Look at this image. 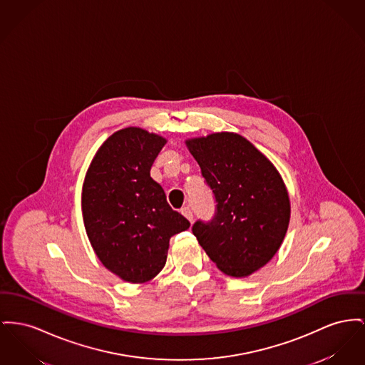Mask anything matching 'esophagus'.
<instances>
[{"label": "esophagus", "instance_id": "esophagus-1", "mask_svg": "<svg viewBox=\"0 0 365 365\" xmlns=\"http://www.w3.org/2000/svg\"><path fill=\"white\" fill-rule=\"evenodd\" d=\"M182 215L189 220V222H193V212H192V210L189 208V207H185V208H182Z\"/></svg>", "mask_w": 365, "mask_h": 365}]
</instances>
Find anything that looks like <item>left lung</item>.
Segmentation results:
<instances>
[{
  "instance_id": "8db88e82",
  "label": "left lung",
  "mask_w": 365,
  "mask_h": 365,
  "mask_svg": "<svg viewBox=\"0 0 365 365\" xmlns=\"http://www.w3.org/2000/svg\"><path fill=\"white\" fill-rule=\"evenodd\" d=\"M216 202L210 222L197 220L193 235L227 276L247 277L279 251L291 205L276 167L233 132L186 140Z\"/></svg>"
}]
</instances>
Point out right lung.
Listing matches in <instances>:
<instances>
[{
  "instance_id": "obj_1",
  "label": "right lung",
  "mask_w": 365,
  "mask_h": 365,
  "mask_svg": "<svg viewBox=\"0 0 365 365\" xmlns=\"http://www.w3.org/2000/svg\"><path fill=\"white\" fill-rule=\"evenodd\" d=\"M165 143L145 129H120L99 148L83 185L84 225L96 257L133 284L154 279L165 266L170 238L190 227L150 176Z\"/></svg>"
}]
</instances>
